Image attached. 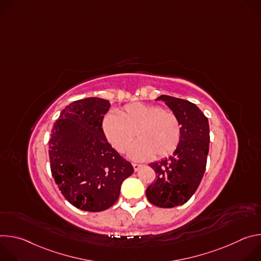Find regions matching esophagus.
<instances>
[{
	"label": "esophagus",
	"instance_id": "34e87169",
	"mask_svg": "<svg viewBox=\"0 0 261 261\" xmlns=\"http://www.w3.org/2000/svg\"><path fill=\"white\" fill-rule=\"evenodd\" d=\"M132 165H133V168L135 171H137L141 167V164H137V163H132Z\"/></svg>",
	"mask_w": 261,
	"mask_h": 261
}]
</instances>
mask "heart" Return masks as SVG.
<instances>
[{
  "label": "heart",
  "instance_id": "obj_1",
  "mask_svg": "<svg viewBox=\"0 0 261 261\" xmlns=\"http://www.w3.org/2000/svg\"><path fill=\"white\" fill-rule=\"evenodd\" d=\"M101 127L108 142L119 153L127 152L135 132L138 140L130 150L135 160L153 155L163 158L176 150L181 138V126L173 111L140 102L126 105L118 115H106Z\"/></svg>",
  "mask_w": 261,
  "mask_h": 261
}]
</instances>
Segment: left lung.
Returning <instances> with one entry per match:
<instances>
[{
	"instance_id": "8db88e82",
	"label": "left lung",
	"mask_w": 261,
	"mask_h": 261,
	"mask_svg": "<svg viewBox=\"0 0 261 261\" xmlns=\"http://www.w3.org/2000/svg\"><path fill=\"white\" fill-rule=\"evenodd\" d=\"M157 100H163L178 118L181 138L172 156L150 164L156 178L145 194L152 204L169 208L187 202L198 188L206 166L210 127L194 103L167 95Z\"/></svg>"
}]
</instances>
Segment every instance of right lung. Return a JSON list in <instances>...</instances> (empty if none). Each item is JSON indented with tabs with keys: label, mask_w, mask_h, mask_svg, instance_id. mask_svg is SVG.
<instances>
[{
	"label": "right lung",
	"mask_w": 261,
	"mask_h": 261,
	"mask_svg": "<svg viewBox=\"0 0 261 261\" xmlns=\"http://www.w3.org/2000/svg\"><path fill=\"white\" fill-rule=\"evenodd\" d=\"M110 104L101 98L74 101L54 124L50 170L63 196L75 207L102 212L114 205L134 169L106 140L102 120Z\"/></svg>",
	"instance_id": "obj_1"
}]
</instances>
